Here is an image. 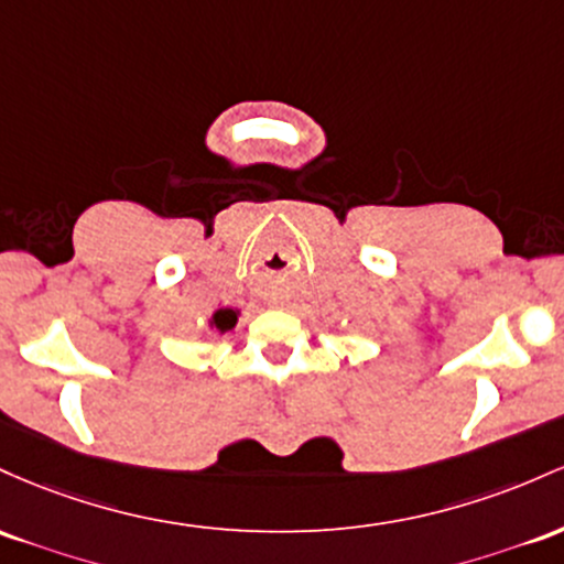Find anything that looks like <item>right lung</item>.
<instances>
[{"label": "right lung", "instance_id": "obj_1", "mask_svg": "<svg viewBox=\"0 0 564 564\" xmlns=\"http://www.w3.org/2000/svg\"><path fill=\"white\" fill-rule=\"evenodd\" d=\"M213 325L218 327L220 333L231 330V327L237 325V312H231V308H220V312L213 314Z\"/></svg>", "mask_w": 564, "mask_h": 564}]
</instances>
